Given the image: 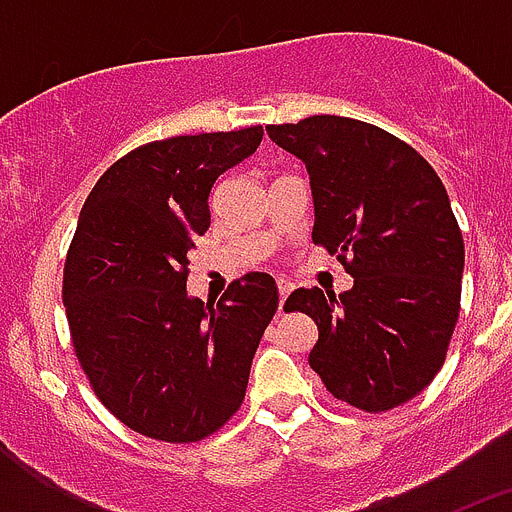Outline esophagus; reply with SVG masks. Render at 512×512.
<instances>
[{
	"instance_id": "obj_1",
	"label": "esophagus",
	"mask_w": 512,
	"mask_h": 512,
	"mask_svg": "<svg viewBox=\"0 0 512 512\" xmlns=\"http://www.w3.org/2000/svg\"><path fill=\"white\" fill-rule=\"evenodd\" d=\"M277 287H279V310H284V300H287L289 292H292V282H287V279H277Z\"/></svg>"
}]
</instances>
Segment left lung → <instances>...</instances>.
<instances>
[{
	"label": "left lung",
	"mask_w": 512,
	"mask_h": 512,
	"mask_svg": "<svg viewBox=\"0 0 512 512\" xmlns=\"http://www.w3.org/2000/svg\"><path fill=\"white\" fill-rule=\"evenodd\" d=\"M266 133L307 166L312 243L354 277L338 297L302 287L284 302L318 325L307 361L338 400L397 408L436 377L459 318L464 238L446 187L415 148L369 122L312 115Z\"/></svg>",
	"instance_id": "obj_1"
}]
</instances>
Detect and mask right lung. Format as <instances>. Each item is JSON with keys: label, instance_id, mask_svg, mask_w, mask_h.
<instances>
[{"label": "right lung", "instance_id": "1", "mask_svg": "<svg viewBox=\"0 0 512 512\" xmlns=\"http://www.w3.org/2000/svg\"><path fill=\"white\" fill-rule=\"evenodd\" d=\"M261 138L253 125L140 146L81 207L63 269L71 341L104 408L148 438L200 441L246 395L277 282L251 271L205 305L187 292V266L194 238L210 228L217 176Z\"/></svg>", "mask_w": 512, "mask_h": 512}]
</instances>
